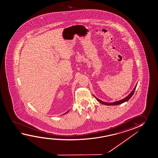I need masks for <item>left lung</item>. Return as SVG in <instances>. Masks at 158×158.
Returning <instances> with one entry per match:
<instances>
[{"instance_id":"obj_1","label":"left lung","mask_w":158,"mask_h":158,"mask_svg":"<svg viewBox=\"0 0 158 158\" xmlns=\"http://www.w3.org/2000/svg\"><path fill=\"white\" fill-rule=\"evenodd\" d=\"M136 86L137 85H135V87L134 88V89H133V90L131 92V93L129 94V95H128L127 97H126L125 98H124V99H123L122 100H119V101H118V102H114V103H106V102H102V100H99V99H98L97 98H96L95 96H94L95 98H96V99L98 100L99 102H100V103H102V104H104V105H118V104H122V103H124V102H127L128 100H129L131 98V97L133 95V94L135 93V88H136Z\"/></svg>"}]
</instances>
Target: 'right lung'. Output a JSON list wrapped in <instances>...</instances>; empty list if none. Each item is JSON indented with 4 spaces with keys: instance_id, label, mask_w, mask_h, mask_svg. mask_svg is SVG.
<instances>
[{
    "instance_id": "1",
    "label": "right lung",
    "mask_w": 158,
    "mask_h": 158,
    "mask_svg": "<svg viewBox=\"0 0 158 158\" xmlns=\"http://www.w3.org/2000/svg\"><path fill=\"white\" fill-rule=\"evenodd\" d=\"M68 111H67V112H66V113H65V114H66V113H68Z\"/></svg>"
}]
</instances>
